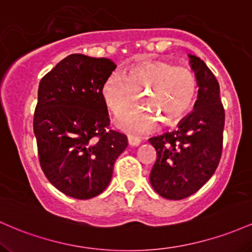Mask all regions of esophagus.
<instances>
[{"label": "esophagus", "instance_id": "esophagus-1", "mask_svg": "<svg viewBox=\"0 0 252 252\" xmlns=\"http://www.w3.org/2000/svg\"><path fill=\"white\" fill-rule=\"evenodd\" d=\"M127 140H128V144L131 146H138L140 144L139 138L132 137V135H128V137H127Z\"/></svg>", "mask_w": 252, "mask_h": 252}]
</instances>
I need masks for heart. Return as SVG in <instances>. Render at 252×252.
<instances>
[{"label":"heart","mask_w":252,"mask_h":252,"mask_svg":"<svg viewBox=\"0 0 252 252\" xmlns=\"http://www.w3.org/2000/svg\"><path fill=\"white\" fill-rule=\"evenodd\" d=\"M109 111L119 114L131 106L139 94L143 106L129 109L115 119V125L127 133L144 134L179 121L190 109L196 95V78L186 67L160 61L143 63L120 76L113 72L101 88Z\"/></svg>","instance_id":"1"}]
</instances>
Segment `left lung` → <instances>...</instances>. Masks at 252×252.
I'll return each mask as SVG.
<instances>
[{"mask_svg":"<svg viewBox=\"0 0 252 252\" xmlns=\"http://www.w3.org/2000/svg\"><path fill=\"white\" fill-rule=\"evenodd\" d=\"M188 57L199 87L194 109L171 132L149 139L157 151L150 182L169 200L196 193L216 172L222 151L225 111L219 83L205 62Z\"/></svg>","mask_w":252,"mask_h":252,"instance_id":"1","label":"left lung"}]
</instances>
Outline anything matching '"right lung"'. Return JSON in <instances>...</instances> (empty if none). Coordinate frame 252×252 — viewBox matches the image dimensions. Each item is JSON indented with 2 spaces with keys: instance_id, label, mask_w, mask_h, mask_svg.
Returning <instances> with one entry per match:
<instances>
[{
  "instance_id": "1",
  "label": "right lung",
  "mask_w": 252,
  "mask_h": 252,
  "mask_svg": "<svg viewBox=\"0 0 252 252\" xmlns=\"http://www.w3.org/2000/svg\"><path fill=\"white\" fill-rule=\"evenodd\" d=\"M117 65L108 58L73 53L41 78L33 129L40 166L58 190L87 200L112 180L125 134L109 129L101 88Z\"/></svg>"
}]
</instances>
